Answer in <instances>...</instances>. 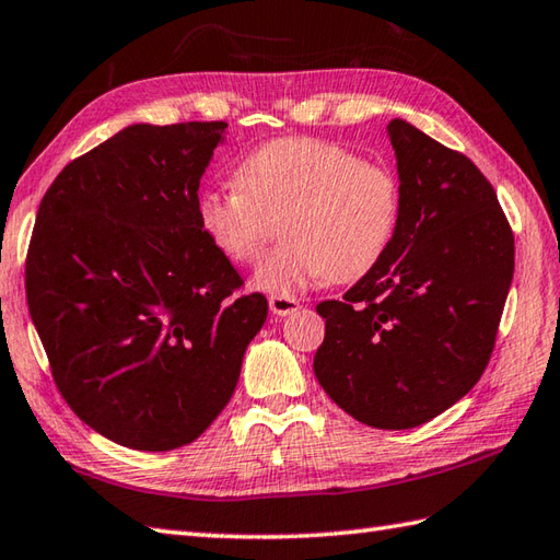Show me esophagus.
I'll return each instance as SVG.
<instances>
[{
	"label": "esophagus",
	"instance_id": "obj_1",
	"mask_svg": "<svg viewBox=\"0 0 560 560\" xmlns=\"http://www.w3.org/2000/svg\"><path fill=\"white\" fill-rule=\"evenodd\" d=\"M301 308V301L295 295H271L269 299V311L279 317H287Z\"/></svg>",
	"mask_w": 560,
	"mask_h": 560
}]
</instances>
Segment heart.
<instances>
[{
    "mask_svg": "<svg viewBox=\"0 0 560 560\" xmlns=\"http://www.w3.org/2000/svg\"><path fill=\"white\" fill-rule=\"evenodd\" d=\"M237 189L199 196V225L218 252L249 265L281 230L255 287L291 295L315 281H357L386 257L400 221L388 167L320 138H279L237 162Z\"/></svg>",
    "mask_w": 560,
    "mask_h": 560,
    "instance_id": "b5f03b06",
    "label": "heart"
}]
</instances>
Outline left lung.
Segmentation results:
<instances>
[{
	"label": "left lung",
	"mask_w": 560,
	"mask_h": 560,
	"mask_svg": "<svg viewBox=\"0 0 560 560\" xmlns=\"http://www.w3.org/2000/svg\"><path fill=\"white\" fill-rule=\"evenodd\" d=\"M400 221L378 265L342 301L317 303L313 371L339 408L376 430H410L476 386L495 347L514 237L474 162L408 120L388 124Z\"/></svg>",
	"instance_id": "8db88e82"
}]
</instances>
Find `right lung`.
<instances>
[{
	"label": "right lung",
	"mask_w": 560,
	"mask_h": 560,
	"mask_svg": "<svg viewBox=\"0 0 560 560\" xmlns=\"http://www.w3.org/2000/svg\"><path fill=\"white\" fill-rule=\"evenodd\" d=\"M228 124H136L72 160L38 206L26 301L55 386L120 446L201 436L267 320L261 293L199 225V184Z\"/></svg>",
	"instance_id": "obj_1"
}]
</instances>
